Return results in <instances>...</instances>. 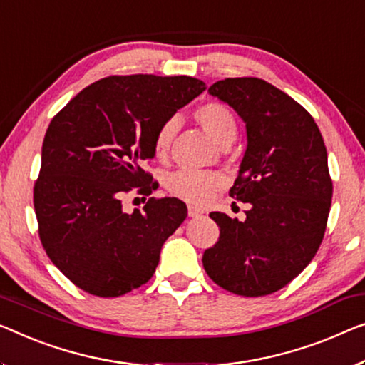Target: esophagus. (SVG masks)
<instances>
[{"label":"esophagus","mask_w":365,"mask_h":365,"mask_svg":"<svg viewBox=\"0 0 365 365\" xmlns=\"http://www.w3.org/2000/svg\"><path fill=\"white\" fill-rule=\"evenodd\" d=\"M203 213H205V211L201 210V208H198V206H193V205L188 206V216L190 217H198V216H201Z\"/></svg>","instance_id":"34e87169"}]
</instances>
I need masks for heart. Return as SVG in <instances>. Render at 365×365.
Instances as JSON below:
<instances>
[{
  "label": "heart",
  "instance_id": "1",
  "mask_svg": "<svg viewBox=\"0 0 365 365\" xmlns=\"http://www.w3.org/2000/svg\"><path fill=\"white\" fill-rule=\"evenodd\" d=\"M193 118L211 135L216 143L230 144L236 138L237 123L232 111L222 103L208 101L193 111ZM177 130L175 119H168L157 129L154 138V152L157 157H165ZM225 178L221 173L210 170H190L183 168L172 173L167 180V190L173 197H178L190 203H203L211 197L217 187H221Z\"/></svg>",
  "mask_w": 365,
  "mask_h": 365
}]
</instances>
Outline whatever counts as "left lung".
I'll use <instances>...</instances> for the list:
<instances>
[{
	"label": "left lung",
	"instance_id": "8db88e82",
	"mask_svg": "<svg viewBox=\"0 0 365 365\" xmlns=\"http://www.w3.org/2000/svg\"><path fill=\"white\" fill-rule=\"evenodd\" d=\"M208 93L246 123L247 149L230 195L249 210L244 221L210 213L220 239L203 267L236 295H270L302 274L323 241L333 197L324 140L312 114L265 80L225 78Z\"/></svg>",
	"mask_w": 365,
	"mask_h": 365
}]
</instances>
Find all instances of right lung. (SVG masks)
<instances>
[{
	"label": "right lung",
	"mask_w": 365,
	"mask_h": 365,
	"mask_svg": "<svg viewBox=\"0 0 365 365\" xmlns=\"http://www.w3.org/2000/svg\"><path fill=\"white\" fill-rule=\"evenodd\" d=\"M205 90L187 75H111L81 90L48 124L34 183L39 237L81 290L121 297L154 275L187 205L152 197L129 215L123 198L152 193L143 162L155 154L157 129Z\"/></svg>",
	"instance_id": "1"
}]
</instances>
